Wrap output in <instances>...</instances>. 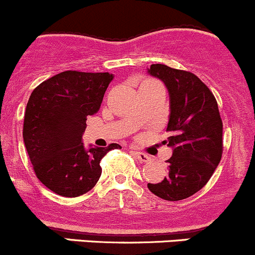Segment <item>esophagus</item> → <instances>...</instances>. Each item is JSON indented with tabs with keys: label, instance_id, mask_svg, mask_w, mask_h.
<instances>
[{
	"label": "esophagus",
	"instance_id": "obj_1",
	"mask_svg": "<svg viewBox=\"0 0 255 255\" xmlns=\"http://www.w3.org/2000/svg\"><path fill=\"white\" fill-rule=\"evenodd\" d=\"M131 153H132V155L135 156L138 161H141V162H148V161H150L148 155H146V153H143V152H138V151H131Z\"/></svg>",
	"mask_w": 255,
	"mask_h": 255
}]
</instances>
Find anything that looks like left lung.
Returning a JSON list of instances; mask_svg holds the SVG:
<instances>
[{
	"label": "left lung",
	"instance_id": "8db88e82",
	"mask_svg": "<svg viewBox=\"0 0 255 255\" xmlns=\"http://www.w3.org/2000/svg\"><path fill=\"white\" fill-rule=\"evenodd\" d=\"M151 77L165 84L170 98L166 131L170 132L167 176L147 183L153 195L166 201H180L200 191L218 166L223 151L218 105L211 90L198 77L163 64H151Z\"/></svg>",
	"mask_w": 255,
	"mask_h": 255
}]
</instances>
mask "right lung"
<instances>
[{"label": "right lung", "mask_w": 255, "mask_h": 255, "mask_svg": "<svg viewBox=\"0 0 255 255\" xmlns=\"http://www.w3.org/2000/svg\"><path fill=\"white\" fill-rule=\"evenodd\" d=\"M110 73L67 70L32 92L24 113L23 141L37 177L63 197L92 190L102 175L100 161L113 148L83 143L87 118L99 112Z\"/></svg>", "instance_id": "right-lung-1"}]
</instances>
